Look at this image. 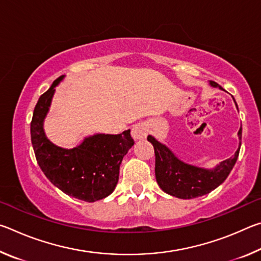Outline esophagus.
<instances>
[{"label":"esophagus","instance_id":"obj_1","mask_svg":"<svg viewBox=\"0 0 261 261\" xmlns=\"http://www.w3.org/2000/svg\"><path fill=\"white\" fill-rule=\"evenodd\" d=\"M131 135L134 139H145L148 135V126L146 123H137L131 129Z\"/></svg>","mask_w":261,"mask_h":261}]
</instances>
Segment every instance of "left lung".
<instances>
[{"instance_id":"1","label":"left lung","mask_w":261,"mask_h":261,"mask_svg":"<svg viewBox=\"0 0 261 261\" xmlns=\"http://www.w3.org/2000/svg\"><path fill=\"white\" fill-rule=\"evenodd\" d=\"M211 85L222 88L215 82H211ZM238 137L241 147L242 126L238 131ZM147 140L152 143L155 153V178L159 187L166 193L180 199H193L213 191L226 180L240 154L238 147L235 155L221 162L213 170H208L178 160L169 148L152 136H148Z\"/></svg>"}]
</instances>
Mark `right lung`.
I'll list each match as a JSON object with an SVG mask.
<instances>
[{
	"label": "right lung",
	"mask_w": 261,
	"mask_h": 261,
	"mask_svg": "<svg viewBox=\"0 0 261 261\" xmlns=\"http://www.w3.org/2000/svg\"><path fill=\"white\" fill-rule=\"evenodd\" d=\"M63 76L54 81L35 105L31 122V140L35 159L50 182L68 196L93 202L114 191L118 182L120 166L135 141L130 130L120 135H94L79 146L64 149L56 146L43 132V120L49 109L55 86Z\"/></svg>",
	"instance_id": "add662e5"
}]
</instances>
